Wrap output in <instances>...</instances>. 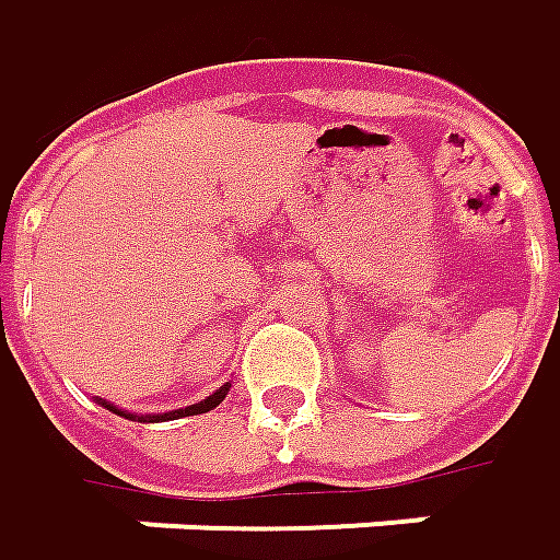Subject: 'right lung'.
<instances>
[{
    "label": "right lung",
    "mask_w": 560,
    "mask_h": 560,
    "mask_svg": "<svg viewBox=\"0 0 560 560\" xmlns=\"http://www.w3.org/2000/svg\"><path fill=\"white\" fill-rule=\"evenodd\" d=\"M231 392V382L228 385H221L219 392H212L206 400H200V404H190V407H182V410H168V412H148V416H138V412H129V410H119V407H114L110 400H101L97 397V404L101 407H107L110 412H116V416H126V419H131V422H168V419H182V416H200V412H209L219 407L221 400H224V394Z\"/></svg>",
    "instance_id": "right-lung-1"
}]
</instances>
